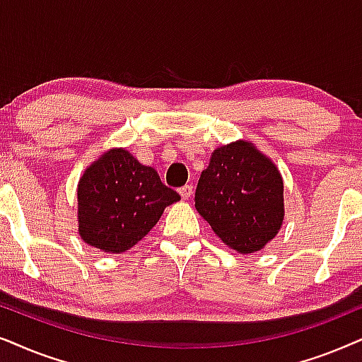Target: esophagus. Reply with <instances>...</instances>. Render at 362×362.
Listing matches in <instances>:
<instances>
[{
    "instance_id": "esophagus-1",
    "label": "esophagus",
    "mask_w": 362,
    "mask_h": 362,
    "mask_svg": "<svg viewBox=\"0 0 362 362\" xmlns=\"http://www.w3.org/2000/svg\"><path fill=\"white\" fill-rule=\"evenodd\" d=\"M178 194H180V197L184 200H189L190 197H192V194H194V187H192V185L182 187V189H178Z\"/></svg>"
}]
</instances>
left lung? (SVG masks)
<instances>
[{
    "instance_id": "left-lung-1",
    "label": "left lung",
    "mask_w": 362,
    "mask_h": 362,
    "mask_svg": "<svg viewBox=\"0 0 362 362\" xmlns=\"http://www.w3.org/2000/svg\"><path fill=\"white\" fill-rule=\"evenodd\" d=\"M195 209L230 248L258 252L285 218L281 173L252 142L218 147L200 175Z\"/></svg>"
}]
</instances>
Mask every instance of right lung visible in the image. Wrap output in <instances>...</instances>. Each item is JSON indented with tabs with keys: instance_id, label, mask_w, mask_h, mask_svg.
<instances>
[{
	"instance_id": "add662e5",
	"label": "right lung",
	"mask_w": 362,
	"mask_h": 362,
	"mask_svg": "<svg viewBox=\"0 0 362 362\" xmlns=\"http://www.w3.org/2000/svg\"><path fill=\"white\" fill-rule=\"evenodd\" d=\"M178 200L156 168L142 165L125 148H110L86 168L77 185L79 235L105 253L127 252Z\"/></svg>"
}]
</instances>
